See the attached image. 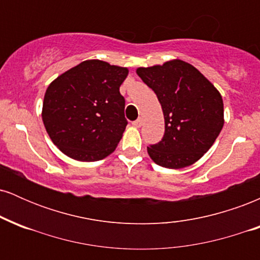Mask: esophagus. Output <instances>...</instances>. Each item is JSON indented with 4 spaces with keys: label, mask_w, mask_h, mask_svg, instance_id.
<instances>
[{
    "label": "esophagus",
    "mask_w": 260,
    "mask_h": 260,
    "mask_svg": "<svg viewBox=\"0 0 260 260\" xmlns=\"http://www.w3.org/2000/svg\"><path fill=\"white\" fill-rule=\"evenodd\" d=\"M142 123H143V122H142V120H140V118H138V120H136V121L132 122L133 126L137 127V128H139L140 126H142Z\"/></svg>",
    "instance_id": "esophagus-1"
}]
</instances>
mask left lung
Masks as SVG:
<instances>
[{"instance_id":"8db88e82","label":"left lung","mask_w":260,"mask_h":260,"mask_svg":"<svg viewBox=\"0 0 260 260\" xmlns=\"http://www.w3.org/2000/svg\"><path fill=\"white\" fill-rule=\"evenodd\" d=\"M137 74L156 94L165 118L162 139L148 147L149 156L166 169L194 164L222 129L220 92L196 67L181 59L140 67Z\"/></svg>"}]
</instances>
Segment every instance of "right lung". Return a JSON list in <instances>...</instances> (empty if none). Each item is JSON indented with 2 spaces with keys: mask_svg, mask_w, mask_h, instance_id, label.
<instances>
[{
  "mask_svg": "<svg viewBox=\"0 0 260 260\" xmlns=\"http://www.w3.org/2000/svg\"><path fill=\"white\" fill-rule=\"evenodd\" d=\"M128 70L88 59L57 77L46 89L43 121L62 153L98 161L115 150L127 126L120 86Z\"/></svg>",
  "mask_w": 260,
  "mask_h": 260,
  "instance_id": "1",
  "label": "right lung"
}]
</instances>
